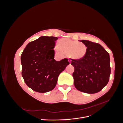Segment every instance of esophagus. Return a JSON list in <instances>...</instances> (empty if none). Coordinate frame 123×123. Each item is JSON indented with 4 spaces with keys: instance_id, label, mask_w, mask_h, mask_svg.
I'll use <instances>...</instances> for the list:
<instances>
[{
    "instance_id": "1",
    "label": "esophagus",
    "mask_w": 123,
    "mask_h": 123,
    "mask_svg": "<svg viewBox=\"0 0 123 123\" xmlns=\"http://www.w3.org/2000/svg\"><path fill=\"white\" fill-rule=\"evenodd\" d=\"M68 61H69L70 64H71V59H68Z\"/></svg>"
}]
</instances>
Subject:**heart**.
<instances>
[{"label":"heart","instance_id":"b5f03b06","mask_svg":"<svg viewBox=\"0 0 123 123\" xmlns=\"http://www.w3.org/2000/svg\"><path fill=\"white\" fill-rule=\"evenodd\" d=\"M57 51H61L70 58L75 60L84 58L87 52V47L85 44L68 38H62L59 40Z\"/></svg>","mask_w":123,"mask_h":123}]
</instances>
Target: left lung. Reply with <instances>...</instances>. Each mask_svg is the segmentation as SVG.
<instances>
[{"instance_id":"obj_1","label":"left lung","mask_w":123,"mask_h":123,"mask_svg":"<svg viewBox=\"0 0 123 123\" xmlns=\"http://www.w3.org/2000/svg\"><path fill=\"white\" fill-rule=\"evenodd\" d=\"M87 47L85 57L72 59L74 68V85L81 92L89 94L99 92L108 84L111 73L110 56L100 44L86 40H79Z\"/></svg>"}]
</instances>
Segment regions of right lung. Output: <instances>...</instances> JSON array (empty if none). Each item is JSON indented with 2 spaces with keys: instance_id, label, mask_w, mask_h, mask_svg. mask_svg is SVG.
Here are the masks:
<instances>
[{
  "instance_id": "obj_1",
  "label": "right lung",
  "mask_w": 123,
  "mask_h": 123,
  "mask_svg": "<svg viewBox=\"0 0 123 123\" xmlns=\"http://www.w3.org/2000/svg\"><path fill=\"white\" fill-rule=\"evenodd\" d=\"M57 37L43 36L29 43L21 55L22 76L33 90L45 93L56 85L60 73L69 64L67 58L56 61L54 48Z\"/></svg>"
}]
</instances>
